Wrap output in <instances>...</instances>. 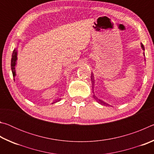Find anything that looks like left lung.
<instances>
[{"label": "left lung", "instance_id": "left-lung-1", "mask_svg": "<svg viewBox=\"0 0 154 154\" xmlns=\"http://www.w3.org/2000/svg\"><path fill=\"white\" fill-rule=\"evenodd\" d=\"M140 46H141V48L143 49V50H145V48H144V46H143V45L142 43H140ZM143 56H145V53H144V52H143ZM91 79H92V85H94V75H93L92 73L91 74ZM92 88H93V87H92ZM93 93H94V92H93ZM93 96H94V98L95 100H96V101H97V102H98L99 104H100V105H109V104L105 103V102H104V101H103V100H101L100 99H98L94 94L93 95Z\"/></svg>", "mask_w": 154, "mask_h": 154}]
</instances>
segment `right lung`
<instances>
[{
	"instance_id": "obj_1",
	"label": "right lung",
	"mask_w": 154,
	"mask_h": 154,
	"mask_svg": "<svg viewBox=\"0 0 154 154\" xmlns=\"http://www.w3.org/2000/svg\"><path fill=\"white\" fill-rule=\"evenodd\" d=\"M17 51L16 49H14V51H13L12 54V58H11V71L13 73V76L14 77V80H15V77L16 75V72H15V66H16L17 64ZM61 100V98H58L56 99V100H54L53 103L51 104L56 103L57 102H58Z\"/></svg>"
}]
</instances>
